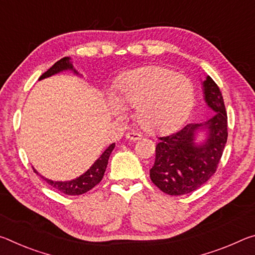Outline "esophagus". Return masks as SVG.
<instances>
[{
  "mask_svg": "<svg viewBox=\"0 0 255 255\" xmlns=\"http://www.w3.org/2000/svg\"><path fill=\"white\" fill-rule=\"evenodd\" d=\"M126 138H127V139H129V140L136 141V140H139L140 139L141 135H140V133H138V132H135V131H129V132L126 133Z\"/></svg>",
  "mask_w": 255,
  "mask_h": 255,
  "instance_id": "esophagus-1",
  "label": "esophagus"
}]
</instances>
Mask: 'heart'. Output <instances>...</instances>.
<instances>
[{
	"instance_id": "1",
	"label": "heart",
	"mask_w": 255,
	"mask_h": 255,
	"mask_svg": "<svg viewBox=\"0 0 255 255\" xmlns=\"http://www.w3.org/2000/svg\"><path fill=\"white\" fill-rule=\"evenodd\" d=\"M193 85L188 77L162 66H147L127 72L120 77L116 111L137 108L139 126L149 132H166L179 126L193 103Z\"/></svg>"
}]
</instances>
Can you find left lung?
I'll use <instances>...</instances> for the list:
<instances>
[{
	"instance_id": "left-lung-1",
	"label": "left lung",
	"mask_w": 255,
	"mask_h": 255,
	"mask_svg": "<svg viewBox=\"0 0 255 255\" xmlns=\"http://www.w3.org/2000/svg\"><path fill=\"white\" fill-rule=\"evenodd\" d=\"M204 100L215 115L205 123L188 124L179 131L158 138L149 176L171 196L187 195L205 184L217 170L227 141V114L218 85L210 76L202 82ZM205 132L204 140L196 138Z\"/></svg>"
}]
</instances>
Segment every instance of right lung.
<instances>
[{"label":"right lung","instance_id":"add662e5","mask_svg":"<svg viewBox=\"0 0 255 255\" xmlns=\"http://www.w3.org/2000/svg\"><path fill=\"white\" fill-rule=\"evenodd\" d=\"M64 71H72L74 74L80 75V73L75 70L74 66H73L71 57H64L62 59H59L58 62H56L48 71L45 72L44 74L39 77V81L46 79V77H50L55 74H58V73ZM115 143H112L109 147L101 154V156L92 164L91 167H90L85 173L80 175L79 178L76 179H73L70 181H53L40 175L38 173L37 170H34V167L33 171L34 173L39 175L42 180H45L51 188H54L59 192L65 193V195L68 196L83 195V193L88 192L89 190L96 187V185L102 180L108 165V159H109L110 154L115 148Z\"/></svg>","mask_w":255,"mask_h":255}]
</instances>
